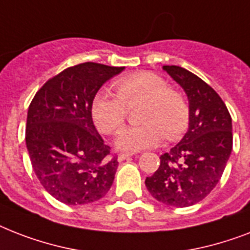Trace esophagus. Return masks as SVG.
I'll return each instance as SVG.
<instances>
[{
	"label": "esophagus",
	"mask_w": 250,
	"mask_h": 250,
	"mask_svg": "<svg viewBox=\"0 0 250 250\" xmlns=\"http://www.w3.org/2000/svg\"><path fill=\"white\" fill-rule=\"evenodd\" d=\"M131 156H132V154H129V153H121V154H118V161H119V162H122V161L128 160Z\"/></svg>",
	"instance_id": "esophagus-1"
}]
</instances>
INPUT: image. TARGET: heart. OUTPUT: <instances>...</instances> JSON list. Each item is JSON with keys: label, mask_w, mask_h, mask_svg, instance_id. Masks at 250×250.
<instances>
[{"label": "heart", "mask_w": 250, "mask_h": 250, "mask_svg": "<svg viewBox=\"0 0 250 250\" xmlns=\"http://www.w3.org/2000/svg\"><path fill=\"white\" fill-rule=\"evenodd\" d=\"M118 96L107 90L98 92L92 104V117L104 133H117L125 125L127 106L143 102L139 114L141 125L119 132L115 146L125 152H139L153 148L164 140H176L189 122V107L186 98L164 78L153 72H137L117 82Z\"/></svg>", "instance_id": "1"}]
</instances>
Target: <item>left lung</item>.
<instances>
[{"label":"left lung","mask_w":250,"mask_h":250,"mask_svg":"<svg viewBox=\"0 0 250 250\" xmlns=\"http://www.w3.org/2000/svg\"><path fill=\"white\" fill-rule=\"evenodd\" d=\"M162 68L186 92L189 125L182 140L160 157L145 186L157 201L186 208L204 200L219 182L232 152V119L219 94L198 76L179 66Z\"/></svg>","instance_id":"obj_1"}]
</instances>
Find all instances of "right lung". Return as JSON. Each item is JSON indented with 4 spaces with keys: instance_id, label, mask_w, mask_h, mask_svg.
Instances as JSON below:
<instances>
[{
    "instance_id": "right-lung-1",
    "label": "right lung",
    "mask_w": 250,
    "mask_h": 250,
    "mask_svg": "<svg viewBox=\"0 0 250 250\" xmlns=\"http://www.w3.org/2000/svg\"><path fill=\"white\" fill-rule=\"evenodd\" d=\"M125 67L85 62L49 79L35 94L27 114L25 145L37 179L58 201L85 205L113 186L117 158H107L92 121L98 89Z\"/></svg>"
}]
</instances>
